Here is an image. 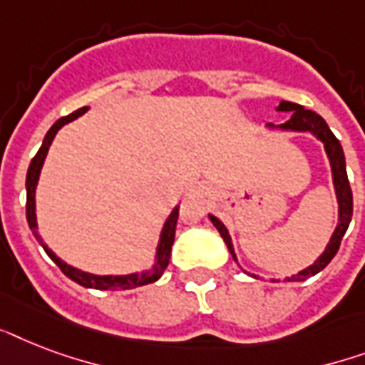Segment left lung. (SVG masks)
Here are the masks:
<instances>
[{
    "mask_svg": "<svg viewBox=\"0 0 365 365\" xmlns=\"http://www.w3.org/2000/svg\"><path fill=\"white\" fill-rule=\"evenodd\" d=\"M278 111H292V119L288 123L280 125V128H288V130H311L318 136V140H322L324 148H326V153L329 157V163H331V172H334V185L335 193H337V200H339V225L335 229L334 237L329 240L328 248L320 257H318L311 267H307L305 271H301L299 274H294L292 278H286V280H292V282H299V280H305L309 277H314L317 272H320L324 267L328 265L329 261L334 259L337 250L341 246V239L343 235L346 233L349 229V223L352 220V189L351 183H349V178H346V166H345V153H343V148H341L339 140L335 138V134L329 130L328 123L324 121L322 117L314 113L311 110H305L303 106L294 104V102H280L278 106ZM210 222L214 223V227L220 231L222 239L227 244L229 252L233 255V259L237 261V255H235L233 244H231V237H229L227 229L223 225L217 217L210 216Z\"/></svg>",
    "mask_w": 365,
    "mask_h": 365,
    "instance_id": "left-lung-1",
    "label": "left lung"
}]
</instances>
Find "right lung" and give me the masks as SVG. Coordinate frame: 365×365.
Here are the masks:
<instances>
[{
    "instance_id": "obj_1",
    "label": "right lung",
    "mask_w": 365,
    "mask_h": 365,
    "mask_svg": "<svg viewBox=\"0 0 365 365\" xmlns=\"http://www.w3.org/2000/svg\"><path fill=\"white\" fill-rule=\"evenodd\" d=\"M88 108H81V110L73 111L70 115L62 117L58 121L54 123L51 128H48L47 136L43 140L41 148L36 153V157L31 159L30 166H28V176H26V220H28V225L34 231V235L37 237V222H36V185L37 180H39V172H41L43 160H45V155L48 151V145L53 143V138L56 136V132L66 125V123L73 121L79 115H83ZM178 216H180V206H176L172 214L166 220L165 227H163V233H160V242L159 248H157V263H155L153 271L143 272V274H126V277H98V274H91V272H83L76 267H70L68 263L56 257L53 250H48L47 244H43V240L37 237V240L41 242L43 250L47 252V255L51 259L60 267V271L64 272L66 277L71 278L73 282L81 284L85 288H94V289H128L136 288V286H143V284H151L155 280H159V277L165 272V269L168 267V261H170V250L172 244H174V235H176V223Z\"/></svg>"
}]
</instances>
